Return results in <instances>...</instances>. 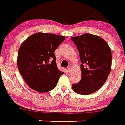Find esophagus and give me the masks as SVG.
<instances>
[{"label": "esophagus", "mask_w": 125, "mask_h": 125, "mask_svg": "<svg viewBox=\"0 0 125 125\" xmlns=\"http://www.w3.org/2000/svg\"><path fill=\"white\" fill-rule=\"evenodd\" d=\"M71 66H68L67 67V71L69 73L70 72H71Z\"/></svg>", "instance_id": "34e87169"}]
</instances>
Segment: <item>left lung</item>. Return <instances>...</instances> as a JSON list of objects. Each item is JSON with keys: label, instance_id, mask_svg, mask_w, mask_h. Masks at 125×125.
<instances>
[{"label": "left lung", "instance_id": "1", "mask_svg": "<svg viewBox=\"0 0 125 125\" xmlns=\"http://www.w3.org/2000/svg\"><path fill=\"white\" fill-rule=\"evenodd\" d=\"M71 39L82 62L81 81L72 84V88L77 94H93L104 85L111 71V49L104 39L92 34L84 33Z\"/></svg>", "mask_w": 125, "mask_h": 125}]
</instances>
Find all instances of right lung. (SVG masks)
<instances>
[{
	"mask_svg": "<svg viewBox=\"0 0 125 125\" xmlns=\"http://www.w3.org/2000/svg\"><path fill=\"white\" fill-rule=\"evenodd\" d=\"M65 36L39 32L23 42L17 64L21 77L33 90L48 92L56 87L63 72L59 70L54 52Z\"/></svg>",
	"mask_w": 125,
	"mask_h": 125,
	"instance_id": "1",
	"label": "right lung"
}]
</instances>
